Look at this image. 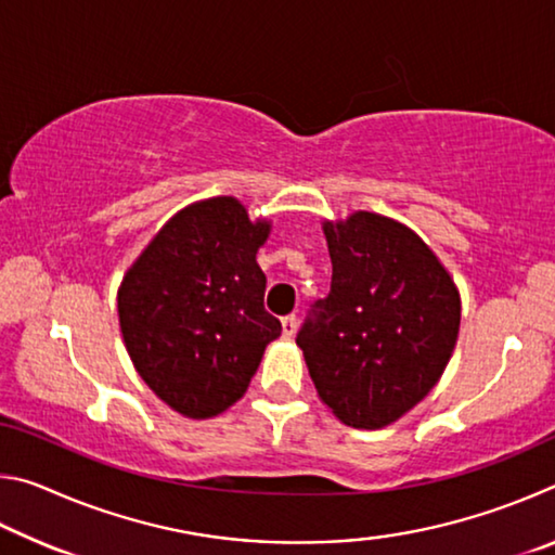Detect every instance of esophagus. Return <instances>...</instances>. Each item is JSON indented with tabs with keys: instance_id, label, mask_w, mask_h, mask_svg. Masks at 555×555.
Segmentation results:
<instances>
[{
	"instance_id": "esophagus-1",
	"label": "esophagus",
	"mask_w": 555,
	"mask_h": 555,
	"mask_svg": "<svg viewBox=\"0 0 555 555\" xmlns=\"http://www.w3.org/2000/svg\"><path fill=\"white\" fill-rule=\"evenodd\" d=\"M296 315H286L284 321H281V333H284V337H294L296 335Z\"/></svg>"
}]
</instances>
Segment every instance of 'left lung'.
Returning a JSON list of instances; mask_svg holds the SVG:
<instances>
[{
  "mask_svg": "<svg viewBox=\"0 0 555 555\" xmlns=\"http://www.w3.org/2000/svg\"><path fill=\"white\" fill-rule=\"evenodd\" d=\"M327 298L298 331L321 401L345 426L377 430L436 387L455 350L460 294L436 251L406 224L357 210L323 220Z\"/></svg>",
  "mask_w": 555,
  "mask_h": 555,
  "instance_id": "left-lung-1",
  "label": "left lung"
}]
</instances>
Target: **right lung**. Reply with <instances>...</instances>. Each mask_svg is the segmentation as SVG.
I'll return each instance as SVG.
<instances>
[{
  "mask_svg": "<svg viewBox=\"0 0 555 555\" xmlns=\"http://www.w3.org/2000/svg\"><path fill=\"white\" fill-rule=\"evenodd\" d=\"M271 220L232 195L185 205L146 244L117 291L131 364L185 418H212L247 391L281 323L264 311L257 251Z\"/></svg>",
  "mask_w": 555,
  "mask_h": 555,
  "instance_id": "right-lung-1",
  "label": "right lung"
}]
</instances>
